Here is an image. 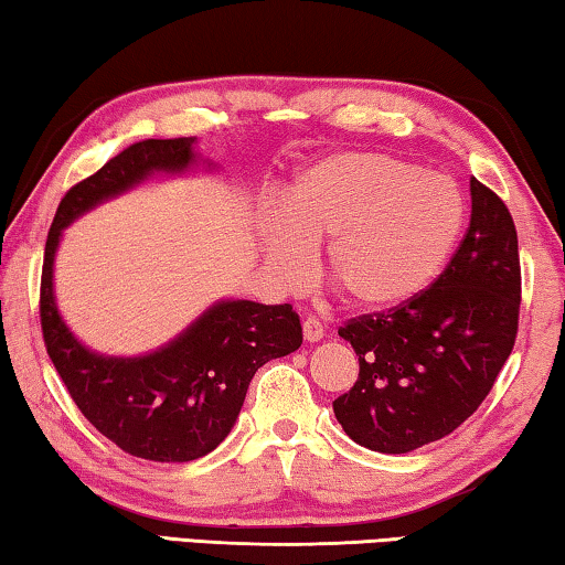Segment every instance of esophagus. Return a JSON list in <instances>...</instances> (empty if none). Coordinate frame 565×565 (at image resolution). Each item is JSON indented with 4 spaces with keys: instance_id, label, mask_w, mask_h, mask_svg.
I'll use <instances>...</instances> for the list:
<instances>
[{
    "instance_id": "34e87169",
    "label": "esophagus",
    "mask_w": 565,
    "mask_h": 565,
    "mask_svg": "<svg viewBox=\"0 0 565 565\" xmlns=\"http://www.w3.org/2000/svg\"><path fill=\"white\" fill-rule=\"evenodd\" d=\"M303 339L309 341V343H317V341L323 339V327H321L319 319L309 317V319L303 321Z\"/></svg>"
}]
</instances>
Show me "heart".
Returning <instances> with one entry per match:
<instances>
[{"mask_svg":"<svg viewBox=\"0 0 565 565\" xmlns=\"http://www.w3.org/2000/svg\"><path fill=\"white\" fill-rule=\"evenodd\" d=\"M463 226L454 181L379 151L313 161L262 228L264 252L286 286L311 269L329 238L327 271L353 309L394 311L436 281Z\"/></svg>","mask_w":565,"mask_h":565,"instance_id":"1","label":"heart"}]
</instances>
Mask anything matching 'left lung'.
<instances>
[{
  "mask_svg": "<svg viewBox=\"0 0 565 565\" xmlns=\"http://www.w3.org/2000/svg\"><path fill=\"white\" fill-rule=\"evenodd\" d=\"M519 236L509 209L471 177V226L446 271L414 301L339 329L359 379L333 401L369 451L408 454L456 431L489 396L519 331Z\"/></svg>",
  "mask_w": 565,
  "mask_h": 565,
  "instance_id": "8db88e82",
  "label": "left lung"
}]
</instances>
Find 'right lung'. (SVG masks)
<instances>
[{
	"mask_svg": "<svg viewBox=\"0 0 565 565\" xmlns=\"http://www.w3.org/2000/svg\"><path fill=\"white\" fill-rule=\"evenodd\" d=\"M199 167L218 169L199 154L196 137L127 147L66 191L44 248L40 313L54 369L99 434L121 451L159 463L194 461L224 441L256 371L301 347L299 317L289 303L222 299L164 347L141 356H109L84 347L62 319L54 259L64 228L79 216L151 177H181Z\"/></svg>",
	"mask_w": 565,
	"mask_h": 565,
	"instance_id": "right-lung-1",
	"label": "right lung"
}]
</instances>
